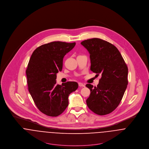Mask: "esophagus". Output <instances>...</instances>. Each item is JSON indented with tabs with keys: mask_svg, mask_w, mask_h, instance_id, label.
Returning <instances> with one entry per match:
<instances>
[{
	"mask_svg": "<svg viewBox=\"0 0 149 149\" xmlns=\"http://www.w3.org/2000/svg\"><path fill=\"white\" fill-rule=\"evenodd\" d=\"M79 86H80V87H84V86H85V85H84L83 83H79Z\"/></svg>",
	"mask_w": 149,
	"mask_h": 149,
	"instance_id": "esophagus-1",
	"label": "esophagus"
}]
</instances>
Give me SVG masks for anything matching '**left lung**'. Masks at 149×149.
I'll return each instance as SVG.
<instances>
[{
    "mask_svg": "<svg viewBox=\"0 0 149 149\" xmlns=\"http://www.w3.org/2000/svg\"><path fill=\"white\" fill-rule=\"evenodd\" d=\"M81 44L90 54L91 70L102 75L99 84H87L91 91L86 103L96 114L105 115L120 104L128 84V68L118 49L100 38L84 40Z\"/></svg>",
    "mask_w": 149,
    "mask_h": 149,
    "instance_id": "1",
    "label": "left lung"
}]
</instances>
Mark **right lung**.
Masks as SVG:
<instances>
[{
  "label": "right lung",
  "mask_w": 149,
  "mask_h": 149,
  "mask_svg": "<svg viewBox=\"0 0 149 149\" xmlns=\"http://www.w3.org/2000/svg\"><path fill=\"white\" fill-rule=\"evenodd\" d=\"M76 43L55 41L42 45L33 53L26 70L29 91L38 109L49 116H57L68 106V96L79 85L68 81L56 84L63 58Z\"/></svg>",
  "instance_id": "right-lung-1"
}]
</instances>
